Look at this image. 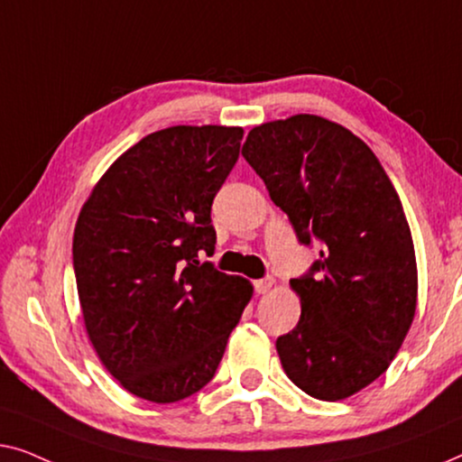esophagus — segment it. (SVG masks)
<instances>
[{
	"label": "esophagus",
	"mask_w": 462,
	"mask_h": 462,
	"mask_svg": "<svg viewBox=\"0 0 462 462\" xmlns=\"http://www.w3.org/2000/svg\"><path fill=\"white\" fill-rule=\"evenodd\" d=\"M274 282H276L274 278H272V276H265V278H262V281H257V282H255V291H257L259 295H268L270 291L274 289Z\"/></svg>",
	"instance_id": "esophagus-1"
}]
</instances>
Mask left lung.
<instances>
[{"label":"left lung","mask_w":462,"mask_h":462,"mask_svg":"<svg viewBox=\"0 0 462 462\" xmlns=\"http://www.w3.org/2000/svg\"><path fill=\"white\" fill-rule=\"evenodd\" d=\"M246 159L303 245L310 274L291 281L301 316L278 337L282 368L316 400L358 393L385 373L417 311L411 226L374 152L339 123L293 115L253 127Z\"/></svg>","instance_id":"1"}]
</instances>
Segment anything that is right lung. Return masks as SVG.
Masks as SVG:
<instances>
[{
    "mask_svg": "<svg viewBox=\"0 0 462 462\" xmlns=\"http://www.w3.org/2000/svg\"><path fill=\"white\" fill-rule=\"evenodd\" d=\"M243 127L148 134L92 188L73 236L88 339L129 393L171 404L216 374L253 284L200 263L211 203L238 159Z\"/></svg>",
    "mask_w": 462,
    "mask_h": 462,
    "instance_id": "right-lung-1",
    "label": "right lung"
}]
</instances>
